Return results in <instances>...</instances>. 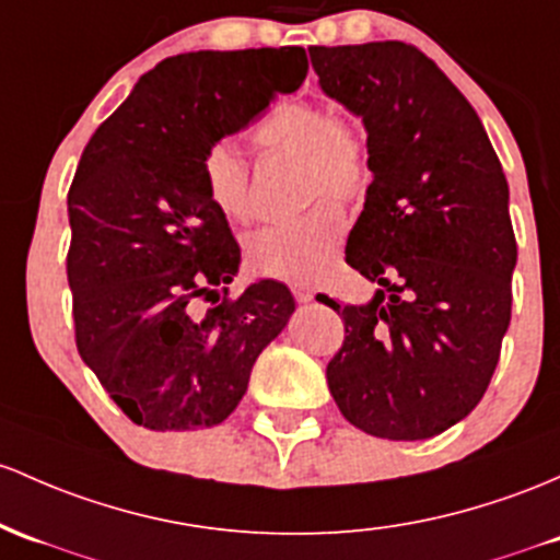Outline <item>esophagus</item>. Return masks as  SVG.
I'll use <instances>...</instances> for the list:
<instances>
[{"instance_id":"obj_1","label":"esophagus","mask_w":560,"mask_h":560,"mask_svg":"<svg viewBox=\"0 0 560 560\" xmlns=\"http://www.w3.org/2000/svg\"><path fill=\"white\" fill-rule=\"evenodd\" d=\"M292 294H294V300H298V303H311V300L316 298V292H313L311 287H305V284H292Z\"/></svg>"}]
</instances>
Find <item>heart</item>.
I'll use <instances>...</instances> for the list:
<instances>
[{
  "label": "heart",
  "instance_id": "b5f03b06",
  "mask_svg": "<svg viewBox=\"0 0 560 560\" xmlns=\"http://www.w3.org/2000/svg\"><path fill=\"white\" fill-rule=\"evenodd\" d=\"M255 140L268 153L303 162V201L311 210L287 223L252 233L244 247L247 266L260 276L316 284L329 273L346 238L341 205H361L374 180L370 132L361 119L331 114L316 101H284L257 121ZM201 183L225 218H255L252 167L231 140H214L201 153Z\"/></svg>",
  "mask_w": 560,
  "mask_h": 560
}]
</instances>
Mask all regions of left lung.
<instances>
[{"mask_svg":"<svg viewBox=\"0 0 560 560\" xmlns=\"http://www.w3.org/2000/svg\"><path fill=\"white\" fill-rule=\"evenodd\" d=\"M318 84L364 119L374 180L346 262L380 284L337 305L346 340L327 364L342 417L422 441L468 417L500 361L513 303L508 180L481 119L407 42L311 47Z\"/></svg>","mask_w":560,"mask_h":560,"instance_id":"8db88e82","label":"left lung"}]
</instances>
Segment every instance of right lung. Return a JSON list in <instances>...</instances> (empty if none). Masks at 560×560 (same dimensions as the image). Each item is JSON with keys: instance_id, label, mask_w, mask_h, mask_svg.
Instances as JSON below:
<instances>
[{"instance_id": "add662e5", "label": "right lung", "mask_w": 560, "mask_h": 560, "mask_svg": "<svg viewBox=\"0 0 560 560\" xmlns=\"http://www.w3.org/2000/svg\"><path fill=\"white\" fill-rule=\"evenodd\" d=\"M305 73L303 47L175 55L140 77L79 159L66 257L73 335L135 425L223 422L292 316V294L273 279L229 294L238 244L199 162Z\"/></svg>"}]
</instances>
